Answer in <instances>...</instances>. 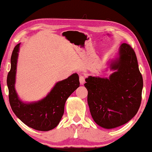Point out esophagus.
<instances>
[{"instance_id":"34e87169","label":"esophagus","mask_w":152,"mask_h":152,"mask_svg":"<svg viewBox=\"0 0 152 152\" xmlns=\"http://www.w3.org/2000/svg\"><path fill=\"white\" fill-rule=\"evenodd\" d=\"M80 84L83 85L85 83V78L84 76H80Z\"/></svg>"}]
</instances>
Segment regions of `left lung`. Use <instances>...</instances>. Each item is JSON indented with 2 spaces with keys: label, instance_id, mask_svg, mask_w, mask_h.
<instances>
[{
  "label": "left lung",
  "instance_id": "obj_1",
  "mask_svg": "<svg viewBox=\"0 0 152 152\" xmlns=\"http://www.w3.org/2000/svg\"><path fill=\"white\" fill-rule=\"evenodd\" d=\"M113 72L109 77L88 76L84 86L88 91V104L93 120L110 129L126 124L140 108L143 81L136 53L122 43L117 57L108 61Z\"/></svg>",
  "mask_w": 152,
  "mask_h": 152
}]
</instances>
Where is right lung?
<instances>
[{"mask_svg": "<svg viewBox=\"0 0 152 152\" xmlns=\"http://www.w3.org/2000/svg\"><path fill=\"white\" fill-rule=\"evenodd\" d=\"M20 44L16 45L12 52L11 69L7 78L10 106L14 114L27 126L42 132L53 129L61 121L68 97L80 86L78 74L73 73L56 83L48 94L40 100L24 102L19 98L15 88Z\"/></svg>", "mask_w": 152, "mask_h": 152, "instance_id": "obj_1", "label": "right lung"}]
</instances>
